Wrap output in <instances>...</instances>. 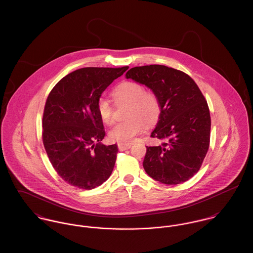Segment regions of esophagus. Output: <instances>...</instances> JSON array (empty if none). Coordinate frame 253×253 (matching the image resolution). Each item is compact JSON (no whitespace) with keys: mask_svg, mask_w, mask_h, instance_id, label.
I'll use <instances>...</instances> for the list:
<instances>
[{"mask_svg":"<svg viewBox=\"0 0 253 253\" xmlns=\"http://www.w3.org/2000/svg\"><path fill=\"white\" fill-rule=\"evenodd\" d=\"M130 148H131V144H119V150H120V151H125V150H128V149H130Z\"/></svg>","mask_w":253,"mask_h":253,"instance_id":"obj_1","label":"esophagus"}]
</instances>
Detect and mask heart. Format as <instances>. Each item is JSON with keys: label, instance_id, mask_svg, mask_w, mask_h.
Returning a JSON list of instances; mask_svg holds the SVG:
<instances>
[{"label": "heart", "instance_id": "obj_1", "mask_svg": "<svg viewBox=\"0 0 253 253\" xmlns=\"http://www.w3.org/2000/svg\"><path fill=\"white\" fill-rule=\"evenodd\" d=\"M113 96L117 101L130 102L128 121L117 123L109 132L112 141L120 144H130L135 136L144 130L146 124L156 123L161 114L160 99L154 91L145 90L141 84L136 82H124L118 85ZM97 112L100 119L106 124L114 121L113 107L108 99L100 96L97 100Z\"/></svg>", "mask_w": 253, "mask_h": 253}]
</instances>
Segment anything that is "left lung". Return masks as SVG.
Here are the masks:
<instances>
[{
	"mask_svg": "<svg viewBox=\"0 0 253 253\" xmlns=\"http://www.w3.org/2000/svg\"><path fill=\"white\" fill-rule=\"evenodd\" d=\"M126 78L149 87L161 103L151 137L162 143L146 147L145 171L167 185L189 180L199 170L210 147L211 115L199 87L186 73L159 64L131 68Z\"/></svg>",
	"mask_w": 253,
	"mask_h": 253,
	"instance_id": "obj_1",
	"label": "left lung"
}]
</instances>
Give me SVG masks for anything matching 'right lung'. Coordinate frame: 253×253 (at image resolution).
<instances>
[{
	"label": "right lung",
	"instance_id": "right-lung-1",
	"mask_svg": "<svg viewBox=\"0 0 253 253\" xmlns=\"http://www.w3.org/2000/svg\"><path fill=\"white\" fill-rule=\"evenodd\" d=\"M129 67H85L62 78L49 93L42 116V142L57 173L71 186L91 190L108 179L119 152L103 145L97 100Z\"/></svg>",
	"mask_w": 253,
	"mask_h": 253
}]
</instances>
